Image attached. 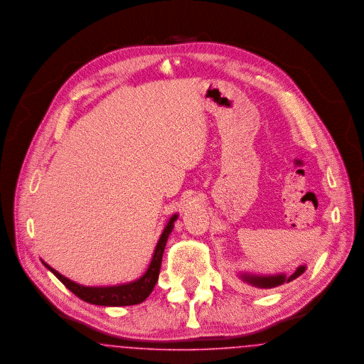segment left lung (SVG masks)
Returning <instances> with one entry per match:
<instances>
[{"label": "left lung", "mask_w": 364, "mask_h": 364, "mask_svg": "<svg viewBox=\"0 0 364 364\" xmlns=\"http://www.w3.org/2000/svg\"><path fill=\"white\" fill-rule=\"evenodd\" d=\"M306 271V265H299L292 274H277V275H252V274H241V279L247 284L257 289H274L282 286L283 283L292 282L294 279L301 277Z\"/></svg>", "instance_id": "obj_1"}]
</instances>
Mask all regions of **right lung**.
<instances>
[{"label":"right lung","instance_id":"right-lung-1","mask_svg":"<svg viewBox=\"0 0 364 364\" xmlns=\"http://www.w3.org/2000/svg\"><path fill=\"white\" fill-rule=\"evenodd\" d=\"M177 217L178 215L175 214V215H172V218L169 219L168 225L165 226L164 232L161 234L160 240L157 242V247H156L153 259L150 262L147 271L144 274V277H139L135 282L119 284V286H109V287H87V286H81L75 282H72L68 277H62L47 262H44L43 260L42 262L47 269H50L69 290L73 292L74 295H77L80 299L85 301L87 304L99 306L138 305V304L144 302L146 298L151 294V291L159 280L164 249L166 245L169 234L172 233V230H173V226H175L173 223Z\"/></svg>","mask_w":364,"mask_h":364}]
</instances>
